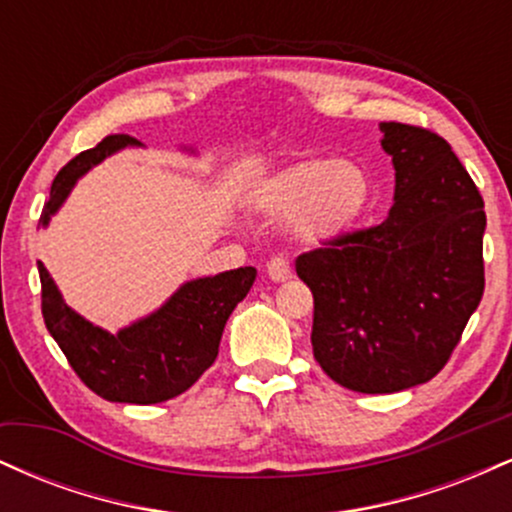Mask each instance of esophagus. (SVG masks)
<instances>
[{"label":"esophagus","mask_w":512,"mask_h":512,"mask_svg":"<svg viewBox=\"0 0 512 512\" xmlns=\"http://www.w3.org/2000/svg\"><path fill=\"white\" fill-rule=\"evenodd\" d=\"M267 276L272 281H286L291 279V267L289 262L284 260V257H272V260L267 262Z\"/></svg>","instance_id":"1"}]
</instances>
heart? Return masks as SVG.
<instances>
[{
	"label": "heart",
	"instance_id": "heart-1",
	"mask_svg": "<svg viewBox=\"0 0 512 512\" xmlns=\"http://www.w3.org/2000/svg\"><path fill=\"white\" fill-rule=\"evenodd\" d=\"M257 214L289 221L305 243H334L354 233L373 207V180L351 158H303L260 180L250 195Z\"/></svg>",
	"mask_w": 512,
	"mask_h": 512
}]
</instances>
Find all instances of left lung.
<instances>
[{
  "label": "left lung",
  "instance_id": "left-lung-1",
  "mask_svg": "<svg viewBox=\"0 0 512 512\" xmlns=\"http://www.w3.org/2000/svg\"><path fill=\"white\" fill-rule=\"evenodd\" d=\"M395 204L380 226L305 252L313 354L342 387L387 395L428 383L484 296V199L428 129L380 122Z\"/></svg>",
  "mask_w": 512,
  "mask_h": 512
}]
</instances>
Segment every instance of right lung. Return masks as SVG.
<instances>
[{
    "mask_svg": "<svg viewBox=\"0 0 512 512\" xmlns=\"http://www.w3.org/2000/svg\"><path fill=\"white\" fill-rule=\"evenodd\" d=\"M127 146L142 144L127 134H113L72 158L52 180L40 228L60 211L79 178ZM38 272L45 327L69 366L88 390L122 404H158L190 390L214 363L226 320L257 276L255 267H238L185 281L161 308L113 334L64 303L43 262H38Z\"/></svg>",
    "mask_w": 512,
    "mask_h": 512,
    "instance_id": "obj_1",
    "label": "right lung"
}]
</instances>
